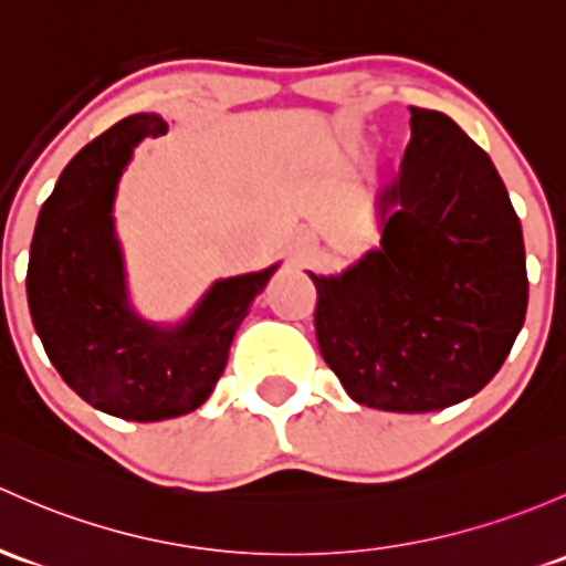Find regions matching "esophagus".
Instances as JSON below:
<instances>
[{
  "mask_svg": "<svg viewBox=\"0 0 566 566\" xmlns=\"http://www.w3.org/2000/svg\"><path fill=\"white\" fill-rule=\"evenodd\" d=\"M312 249H314V243H312V241H306V243H303V249H301V258H306V254L312 252Z\"/></svg>",
  "mask_w": 566,
  "mask_h": 566,
  "instance_id": "34e87169",
  "label": "esophagus"
}]
</instances>
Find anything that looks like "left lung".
Listing matches in <instances>:
<instances>
[{
	"mask_svg": "<svg viewBox=\"0 0 566 566\" xmlns=\"http://www.w3.org/2000/svg\"><path fill=\"white\" fill-rule=\"evenodd\" d=\"M401 168L377 195V249L312 273L319 353L347 396L433 412L502 368L528 303L521 219L491 157L450 116L409 108Z\"/></svg>",
	"mask_w": 566,
	"mask_h": 566,
	"instance_id": "8db88e82",
	"label": "left lung"
}]
</instances>
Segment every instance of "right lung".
Here are the masks:
<instances>
[{"label": "right lung", "mask_w": 566, "mask_h": 566, "mask_svg": "<svg viewBox=\"0 0 566 566\" xmlns=\"http://www.w3.org/2000/svg\"><path fill=\"white\" fill-rule=\"evenodd\" d=\"M165 133L163 116L135 113L83 146L40 208L27 271L48 360L94 409L138 423L195 412L211 396L238 325L279 268L219 279L176 325L135 312L113 200L135 146Z\"/></svg>", "instance_id": "1"}]
</instances>
